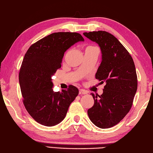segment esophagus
Segmentation results:
<instances>
[{
    "instance_id": "34e87169",
    "label": "esophagus",
    "mask_w": 153,
    "mask_h": 153,
    "mask_svg": "<svg viewBox=\"0 0 153 153\" xmlns=\"http://www.w3.org/2000/svg\"><path fill=\"white\" fill-rule=\"evenodd\" d=\"M88 94V91L85 90H83V89H80L79 91V95H85Z\"/></svg>"
}]
</instances>
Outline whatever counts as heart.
Masks as SVG:
<instances>
[{
	"mask_svg": "<svg viewBox=\"0 0 153 153\" xmlns=\"http://www.w3.org/2000/svg\"><path fill=\"white\" fill-rule=\"evenodd\" d=\"M88 47H89V46H88Z\"/></svg>",
	"mask_w": 153,
	"mask_h": 153,
	"instance_id": "heart-1",
	"label": "heart"
}]
</instances>
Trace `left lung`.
<instances>
[{
  "label": "left lung",
  "instance_id": "left-lung-1",
  "mask_svg": "<svg viewBox=\"0 0 153 153\" xmlns=\"http://www.w3.org/2000/svg\"><path fill=\"white\" fill-rule=\"evenodd\" d=\"M99 44L102 61L95 74L105 82L102 95L91 94L94 104L88 114L95 126L110 128L118 124L129 111L137 89V76L132 57L114 36L105 31L84 32Z\"/></svg>",
  "mask_w": 153,
  "mask_h": 153
}]
</instances>
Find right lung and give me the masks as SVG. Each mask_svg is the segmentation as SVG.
<instances>
[{
    "label": "right lung",
    "mask_w": 153,
    "mask_h": 153,
    "mask_svg": "<svg viewBox=\"0 0 153 153\" xmlns=\"http://www.w3.org/2000/svg\"><path fill=\"white\" fill-rule=\"evenodd\" d=\"M77 32H55L32 44L27 50L19 72L23 103L34 120L52 127L64 120L79 90L72 85L53 92L52 76L61 68L64 52L79 41Z\"/></svg>",
    "instance_id": "1"
}]
</instances>
